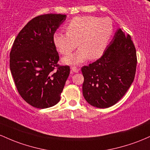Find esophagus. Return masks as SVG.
I'll return each instance as SVG.
<instances>
[{
	"mask_svg": "<svg viewBox=\"0 0 150 150\" xmlns=\"http://www.w3.org/2000/svg\"><path fill=\"white\" fill-rule=\"evenodd\" d=\"M71 70L72 73H77V72L79 71V69L76 67H71Z\"/></svg>",
	"mask_w": 150,
	"mask_h": 150,
	"instance_id": "obj_1",
	"label": "esophagus"
}]
</instances>
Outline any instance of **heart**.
<instances>
[{
    "mask_svg": "<svg viewBox=\"0 0 150 150\" xmlns=\"http://www.w3.org/2000/svg\"><path fill=\"white\" fill-rule=\"evenodd\" d=\"M65 30L67 34L59 32L54 34V45L62 54L68 55L78 44L80 48L63 59L67 64H78L88 57L94 59L101 56L113 33V26L108 18L83 16L74 18Z\"/></svg>",
    "mask_w": 150,
    "mask_h": 150,
    "instance_id": "heart-1",
    "label": "heart"
}]
</instances>
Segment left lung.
I'll return each instance as SVG.
<instances>
[{
    "label": "left lung",
    "instance_id": "obj_1",
    "mask_svg": "<svg viewBox=\"0 0 150 150\" xmlns=\"http://www.w3.org/2000/svg\"><path fill=\"white\" fill-rule=\"evenodd\" d=\"M137 62L130 36L118 29L101 57L81 68L86 100L98 108L117 103L133 82Z\"/></svg>",
    "mask_w": 150,
    "mask_h": 150
}]
</instances>
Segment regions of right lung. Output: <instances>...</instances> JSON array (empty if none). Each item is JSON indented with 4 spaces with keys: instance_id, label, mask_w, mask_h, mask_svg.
<instances>
[{
    "instance_id": "add662e5",
    "label": "right lung",
    "mask_w": 150,
    "mask_h": 150,
    "mask_svg": "<svg viewBox=\"0 0 150 150\" xmlns=\"http://www.w3.org/2000/svg\"><path fill=\"white\" fill-rule=\"evenodd\" d=\"M66 17L50 13L35 17L18 33L12 47L10 69L17 90L37 108L59 101L69 75V67L57 64L59 56L53 42V35Z\"/></svg>"
}]
</instances>
